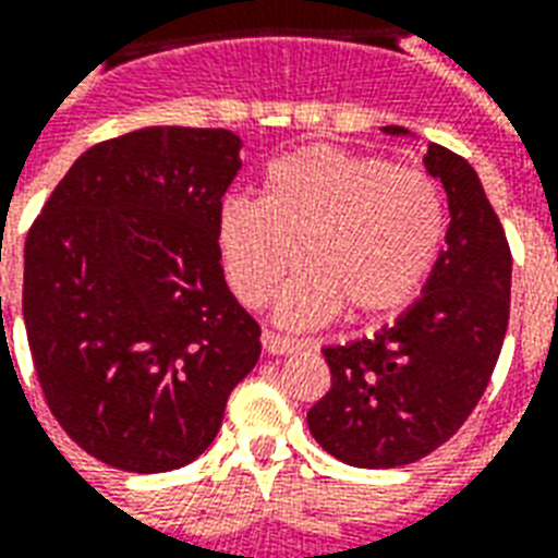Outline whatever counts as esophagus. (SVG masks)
Here are the masks:
<instances>
[{
	"label": "esophagus",
	"mask_w": 558,
	"mask_h": 558,
	"mask_svg": "<svg viewBox=\"0 0 558 558\" xmlns=\"http://www.w3.org/2000/svg\"><path fill=\"white\" fill-rule=\"evenodd\" d=\"M260 342H263V351L271 356H287L298 351V342H292V339H287V336L271 333V330H263Z\"/></svg>",
	"instance_id": "1"
}]
</instances>
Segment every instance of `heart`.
<instances>
[{"label": "heart", "mask_w": 558, "mask_h": 558, "mask_svg": "<svg viewBox=\"0 0 558 558\" xmlns=\"http://www.w3.org/2000/svg\"><path fill=\"white\" fill-rule=\"evenodd\" d=\"M445 240L439 184L412 166L304 146L271 160L263 198L233 195L216 210V251L242 304L260 307L283 283L275 318L289 330L356 316H392L418 295Z\"/></svg>", "instance_id": "heart-1"}]
</instances>
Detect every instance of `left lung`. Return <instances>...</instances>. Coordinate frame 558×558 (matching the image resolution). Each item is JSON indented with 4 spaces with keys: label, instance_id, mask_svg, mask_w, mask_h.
Listing matches in <instances>:
<instances>
[{
    "label": "left lung",
    "instance_id": "8db88e82",
    "mask_svg": "<svg viewBox=\"0 0 558 558\" xmlns=\"http://www.w3.org/2000/svg\"><path fill=\"white\" fill-rule=\"evenodd\" d=\"M389 137H415L386 125ZM448 195L445 251L415 304L372 339L325 348L330 392L307 412L313 439L354 468L427 457L465 424L495 372L509 327L512 254L474 166L430 143L424 155Z\"/></svg>",
    "mask_w": 558,
    "mask_h": 558
}]
</instances>
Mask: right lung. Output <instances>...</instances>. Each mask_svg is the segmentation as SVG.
Returning <instances> with one entry per match:
<instances>
[{"label": "right lung", "instance_id": "obj_1", "mask_svg": "<svg viewBox=\"0 0 558 558\" xmlns=\"http://www.w3.org/2000/svg\"><path fill=\"white\" fill-rule=\"evenodd\" d=\"M240 151L225 128L122 134L70 166L28 231L23 318L43 395L108 465L160 474L202 457L260 360L216 251Z\"/></svg>", "mask_w": 558, "mask_h": 558}]
</instances>
